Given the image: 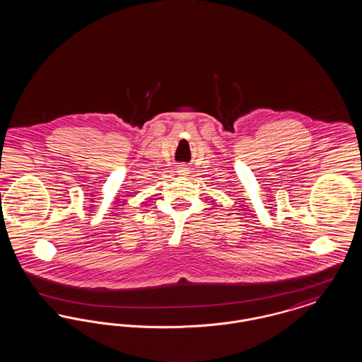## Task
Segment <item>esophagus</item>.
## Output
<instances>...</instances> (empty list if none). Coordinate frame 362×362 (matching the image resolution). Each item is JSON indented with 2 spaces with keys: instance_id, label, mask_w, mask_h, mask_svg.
I'll use <instances>...</instances> for the list:
<instances>
[{
  "instance_id": "obj_1",
  "label": "esophagus",
  "mask_w": 362,
  "mask_h": 362,
  "mask_svg": "<svg viewBox=\"0 0 362 362\" xmlns=\"http://www.w3.org/2000/svg\"><path fill=\"white\" fill-rule=\"evenodd\" d=\"M176 173H179L180 176H186L187 173H189V170L186 167V165H179L177 167V171Z\"/></svg>"
}]
</instances>
